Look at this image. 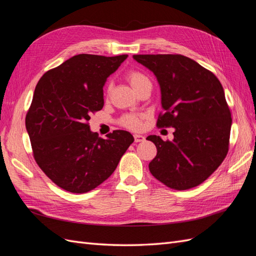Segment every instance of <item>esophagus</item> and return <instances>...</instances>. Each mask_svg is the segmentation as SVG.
<instances>
[{
  "mask_svg": "<svg viewBox=\"0 0 256 256\" xmlns=\"http://www.w3.org/2000/svg\"><path fill=\"white\" fill-rule=\"evenodd\" d=\"M134 142H136V143L143 142V141L145 140V136H141V134H134Z\"/></svg>",
  "mask_w": 256,
  "mask_h": 256,
  "instance_id": "1",
  "label": "esophagus"
}]
</instances>
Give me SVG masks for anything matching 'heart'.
Instances as JSON below:
<instances>
[{"instance_id": "b5f03b06", "label": "heart", "mask_w": 256, "mask_h": 256, "mask_svg": "<svg viewBox=\"0 0 256 256\" xmlns=\"http://www.w3.org/2000/svg\"><path fill=\"white\" fill-rule=\"evenodd\" d=\"M126 79L130 83L131 86L136 92L141 88L143 85L150 83V79L138 70L131 69L126 74ZM111 92V84H108L106 88V97H109ZM120 125L130 130H140L142 128V115L138 114H126L120 120Z\"/></svg>"}]
</instances>
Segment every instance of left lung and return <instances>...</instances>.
Segmentation results:
<instances>
[{"instance_id": "obj_1", "label": "left lung", "mask_w": 256, "mask_h": 256, "mask_svg": "<svg viewBox=\"0 0 256 256\" xmlns=\"http://www.w3.org/2000/svg\"><path fill=\"white\" fill-rule=\"evenodd\" d=\"M161 88L158 128L174 127V140L150 136L157 147L148 164L166 187L188 190L205 182L226 157L232 126L222 84L208 69L182 54H136Z\"/></svg>"}]
</instances>
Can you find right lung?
Wrapping results in <instances>:
<instances>
[{
    "label": "right lung",
    "instance_id": "obj_1",
    "mask_svg": "<svg viewBox=\"0 0 256 256\" xmlns=\"http://www.w3.org/2000/svg\"><path fill=\"white\" fill-rule=\"evenodd\" d=\"M127 54H78L50 69L38 81L26 127L33 156L60 188L85 193L115 171L134 138L114 130L106 140L90 130L88 120L104 108V85Z\"/></svg>",
    "mask_w": 256,
    "mask_h": 256
}]
</instances>
